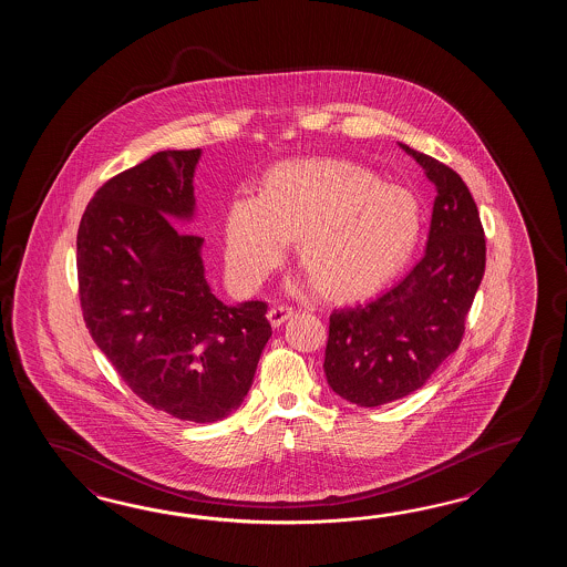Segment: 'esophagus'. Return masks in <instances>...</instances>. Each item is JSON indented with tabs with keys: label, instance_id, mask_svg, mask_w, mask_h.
<instances>
[{
	"label": "esophagus",
	"instance_id": "esophagus-1",
	"mask_svg": "<svg viewBox=\"0 0 567 567\" xmlns=\"http://www.w3.org/2000/svg\"><path fill=\"white\" fill-rule=\"evenodd\" d=\"M293 313H296V310L289 308V306H276V308H271V310L267 312V320L271 322L274 328H279V326L284 324Z\"/></svg>",
	"mask_w": 567,
	"mask_h": 567
}]
</instances>
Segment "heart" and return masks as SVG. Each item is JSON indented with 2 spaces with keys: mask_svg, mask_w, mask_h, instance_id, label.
<instances>
[{
  "mask_svg": "<svg viewBox=\"0 0 567 567\" xmlns=\"http://www.w3.org/2000/svg\"><path fill=\"white\" fill-rule=\"evenodd\" d=\"M422 230V205L408 188L344 159H293L269 169L257 196L230 200L225 264L237 288L255 289L298 239L318 288L362 298L398 278Z\"/></svg>",
  "mask_w": 567,
  "mask_h": 567,
  "instance_id": "b5f03b06",
  "label": "heart"
}]
</instances>
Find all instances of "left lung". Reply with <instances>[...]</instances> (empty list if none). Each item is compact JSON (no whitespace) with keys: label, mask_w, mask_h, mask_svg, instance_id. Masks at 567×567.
<instances>
[{"label":"left lung","mask_w":567,"mask_h":567,"mask_svg":"<svg viewBox=\"0 0 567 567\" xmlns=\"http://www.w3.org/2000/svg\"><path fill=\"white\" fill-rule=\"evenodd\" d=\"M435 186L425 255L379 298L330 313L324 373L330 389L361 408L410 395L458 349L486 266L481 215L446 164L399 144Z\"/></svg>","instance_id":"1"}]
</instances>
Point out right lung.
Listing matches in <instances>:
<instances>
[{
  "mask_svg": "<svg viewBox=\"0 0 567 567\" xmlns=\"http://www.w3.org/2000/svg\"><path fill=\"white\" fill-rule=\"evenodd\" d=\"M200 150H166L117 174L76 235L79 296L96 347L133 393L182 422L239 410L271 326L266 301L227 306L205 278L196 213Z\"/></svg>",
  "mask_w": 567,
  "mask_h": 567,
  "instance_id": "obj_1",
  "label": "right lung"
}]
</instances>
